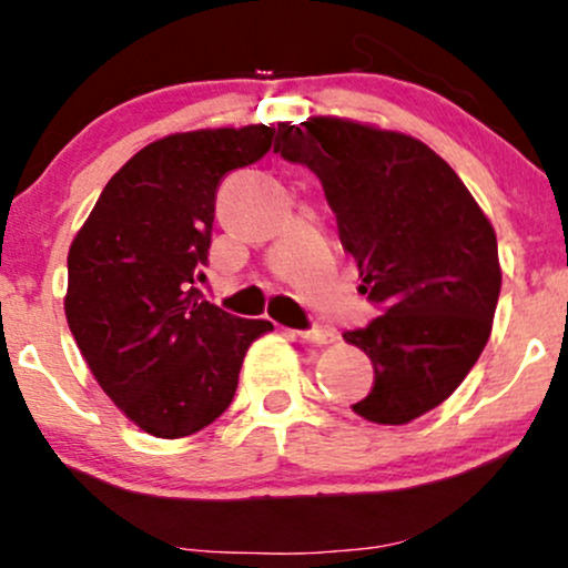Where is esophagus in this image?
I'll use <instances>...</instances> for the list:
<instances>
[{
	"instance_id": "esophagus-1",
	"label": "esophagus",
	"mask_w": 568,
	"mask_h": 568,
	"mask_svg": "<svg viewBox=\"0 0 568 568\" xmlns=\"http://www.w3.org/2000/svg\"><path fill=\"white\" fill-rule=\"evenodd\" d=\"M298 338L306 341V344L325 346V344H336L338 333L333 331V327H312V331H302V333H298Z\"/></svg>"
}]
</instances>
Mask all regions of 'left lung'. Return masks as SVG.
I'll return each instance as SVG.
<instances>
[{"label": "left lung", "mask_w": 568, "mask_h": 568, "mask_svg": "<svg viewBox=\"0 0 568 568\" xmlns=\"http://www.w3.org/2000/svg\"><path fill=\"white\" fill-rule=\"evenodd\" d=\"M275 153L323 182L359 291L384 306L346 344L373 362L359 418L405 426L439 407L481 357L503 270L497 235L460 176L426 142L314 115L277 124Z\"/></svg>", "instance_id": "left-lung-1"}]
</instances>
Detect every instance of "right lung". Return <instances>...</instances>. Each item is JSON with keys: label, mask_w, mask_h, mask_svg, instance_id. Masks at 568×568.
Instances as JSON below:
<instances>
[{"label": "right lung", "mask_w": 568, "mask_h": 568, "mask_svg": "<svg viewBox=\"0 0 568 568\" xmlns=\"http://www.w3.org/2000/svg\"><path fill=\"white\" fill-rule=\"evenodd\" d=\"M272 136V124H248L150 142L111 176L68 251V327L102 392L150 436L180 439L214 423L248 346L272 331L195 288L219 184L262 159Z\"/></svg>", "instance_id": "right-lung-1"}]
</instances>
